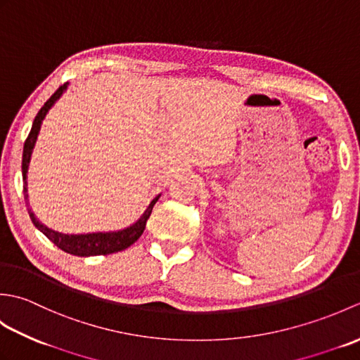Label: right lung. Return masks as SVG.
<instances>
[{
  "label": "right lung",
  "instance_id": "right-lung-1",
  "mask_svg": "<svg viewBox=\"0 0 360 360\" xmlns=\"http://www.w3.org/2000/svg\"><path fill=\"white\" fill-rule=\"evenodd\" d=\"M68 88V83L60 86L56 93L51 96V98L48 102L43 105V108L38 111V114L34 119L32 128H30V133L27 136V139L25 142V148H22V181H25V186H22V192H25V200L27 201V168H29V162H30V155H32V150L35 147L37 142V136L40 133L41 128V122L46 117V114L51 110V106L56 103L60 96L65 93V89ZM159 200V196H156L155 200L150 202V205L147 207V210L143 212V215L136 221L133 226H129L124 231H117V232H97V233H83V235H66V233H60L52 231V229L46 227L44 224H41L34 215V212L27 209L29 217L32 219L34 226L38 229V231L43 232L48 238L56 244L57 248H60L62 250L68 252L71 255H77V257H93V255H108V254H114V252H120L127 248L131 246L133 243H136L139 240V236L143 233L145 231V224L151 215L153 205L156 204V201ZM27 207H29V201H27Z\"/></svg>",
  "mask_w": 360,
  "mask_h": 360
}]
</instances>
